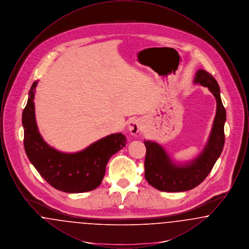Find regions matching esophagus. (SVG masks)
<instances>
[{
    "label": "esophagus",
    "mask_w": 249,
    "mask_h": 249,
    "mask_svg": "<svg viewBox=\"0 0 249 249\" xmlns=\"http://www.w3.org/2000/svg\"><path fill=\"white\" fill-rule=\"evenodd\" d=\"M141 128H142V122L139 119H131L128 124V130L132 135L137 134L141 130Z\"/></svg>",
    "instance_id": "1"
}]
</instances>
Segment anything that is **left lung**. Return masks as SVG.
Instances as JSON below:
<instances>
[{
  "label": "left lung",
  "instance_id": "1",
  "mask_svg": "<svg viewBox=\"0 0 249 249\" xmlns=\"http://www.w3.org/2000/svg\"><path fill=\"white\" fill-rule=\"evenodd\" d=\"M193 82L207 87L215 98L216 112L213 127L201 154L186 163H176L160 143L144 140V178L153 188L160 191L180 192L194 189L209 175L223 150L226 110L220 98L219 86L211 73L201 69L196 72Z\"/></svg>",
  "mask_w": 249,
  "mask_h": 249
}]
</instances>
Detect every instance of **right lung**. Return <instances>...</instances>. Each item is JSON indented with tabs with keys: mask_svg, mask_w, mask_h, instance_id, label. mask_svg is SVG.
I'll return each instance as SVG.
<instances>
[{
	"mask_svg": "<svg viewBox=\"0 0 249 249\" xmlns=\"http://www.w3.org/2000/svg\"><path fill=\"white\" fill-rule=\"evenodd\" d=\"M33 84L22 113L24 148L32 164L50 186L67 193H80L98 188L106 174L109 159L122 149L127 138L110 134L75 153H63L44 141L36 124Z\"/></svg>",
	"mask_w": 249,
	"mask_h": 249,
	"instance_id": "right-lung-1",
	"label": "right lung"
}]
</instances>
